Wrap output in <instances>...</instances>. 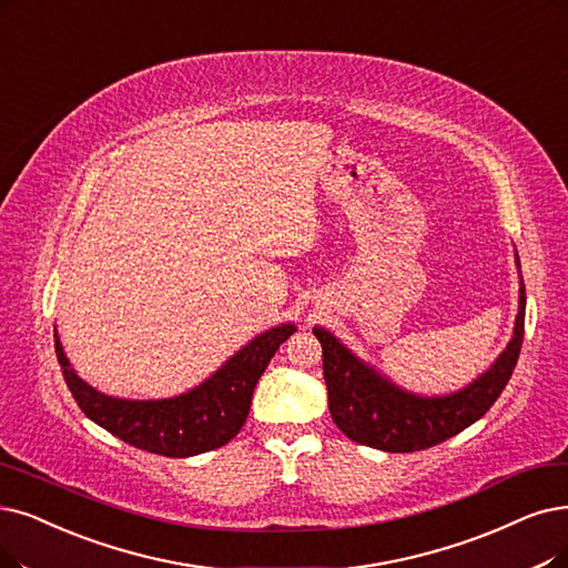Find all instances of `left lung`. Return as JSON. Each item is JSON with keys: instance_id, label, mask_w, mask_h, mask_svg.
<instances>
[{"instance_id": "obj_1", "label": "left lung", "mask_w": 568, "mask_h": 568, "mask_svg": "<svg viewBox=\"0 0 568 568\" xmlns=\"http://www.w3.org/2000/svg\"><path fill=\"white\" fill-rule=\"evenodd\" d=\"M525 305L521 282L515 335L506 352L470 387L445 398H419L396 389L373 368L363 366L328 331L314 328L324 352V379L333 422L349 440L384 452H417L462 434L506 389L525 339Z\"/></svg>"}]
</instances>
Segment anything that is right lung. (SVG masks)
<instances>
[{"label":"right lung","instance_id":"right-lung-1","mask_svg":"<svg viewBox=\"0 0 568 568\" xmlns=\"http://www.w3.org/2000/svg\"><path fill=\"white\" fill-rule=\"evenodd\" d=\"M296 326L284 324L252 339L197 389L168 400L111 398L77 377L55 335L62 377L85 417L123 443L161 457H193L233 440L248 417L256 384Z\"/></svg>","mask_w":568,"mask_h":568}]
</instances>
